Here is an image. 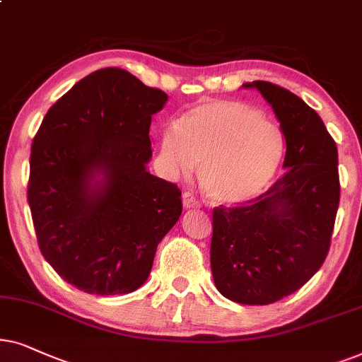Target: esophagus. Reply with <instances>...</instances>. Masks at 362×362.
<instances>
[{
  "mask_svg": "<svg viewBox=\"0 0 362 362\" xmlns=\"http://www.w3.org/2000/svg\"><path fill=\"white\" fill-rule=\"evenodd\" d=\"M182 204H184L185 210L199 209V206H200V202L197 200L194 195L189 194V192H184V195H182Z\"/></svg>",
  "mask_w": 362,
  "mask_h": 362,
  "instance_id": "34e87169",
  "label": "esophagus"
}]
</instances>
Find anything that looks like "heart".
<instances>
[{
    "instance_id": "heart-1",
    "label": "heart",
    "mask_w": 362,
    "mask_h": 362,
    "mask_svg": "<svg viewBox=\"0 0 362 362\" xmlns=\"http://www.w3.org/2000/svg\"><path fill=\"white\" fill-rule=\"evenodd\" d=\"M160 162L170 177L200 165L211 202L238 205L262 195L285 156V137L272 119L233 99L202 100L160 137Z\"/></svg>"
}]
</instances>
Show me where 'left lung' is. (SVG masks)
Returning a JSON list of instances; mask_svg holds the SVG:
<instances>
[{
    "instance_id": "1",
    "label": "left lung",
    "mask_w": 362,
    "mask_h": 362,
    "mask_svg": "<svg viewBox=\"0 0 362 362\" xmlns=\"http://www.w3.org/2000/svg\"><path fill=\"white\" fill-rule=\"evenodd\" d=\"M243 88L272 105L286 141V172L252 204L214 210L210 264L225 298L269 305L300 290L325 262L339 205L338 148L296 94L267 81Z\"/></svg>"
}]
</instances>
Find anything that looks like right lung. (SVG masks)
<instances>
[{
  "instance_id": "1",
  "label": "right lung",
  "mask_w": 362,
  "mask_h": 362,
  "mask_svg": "<svg viewBox=\"0 0 362 362\" xmlns=\"http://www.w3.org/2000/svg\"><path fill=\"white\" fill-rule=\"evenodd\" d=\"M168 95L107 67L76 83L42 119L28 202L42 257L89 295L136 291L182 214L175 184L148 172L152 115Z\"/></svg>"
}]
</instances>
